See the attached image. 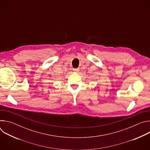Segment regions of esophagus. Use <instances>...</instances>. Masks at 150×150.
<instances>
[{
    "mask_svg": "<svg viewBox=\"0 0 150 150\" xmlns=\"http://www.w3.org/2000/svg\"><path fill=\"white\" fill-rule=\"evenodd\" d=\"M73 71L75 72H78L79 71V68H73Z\"/></svg>",
    "mask_w": 150,
    "mask_h": 150,
    "instance_id": "esophagus-1",
    "label": "esophagus"
}]
</instances>
